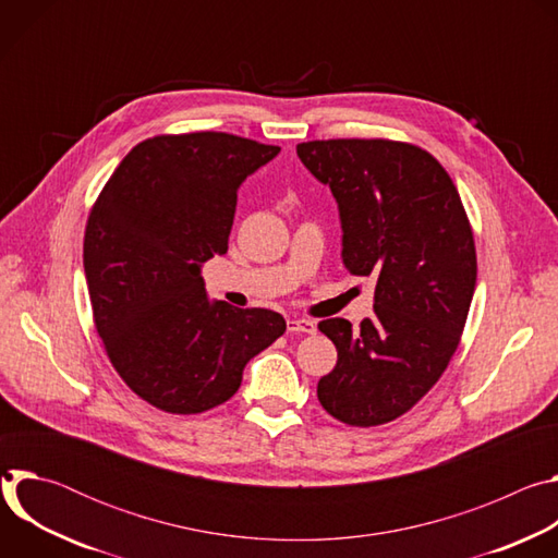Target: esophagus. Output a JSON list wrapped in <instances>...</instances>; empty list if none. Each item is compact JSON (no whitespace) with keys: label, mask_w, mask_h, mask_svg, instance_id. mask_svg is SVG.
Here are the masks:
<instances>
[{"label":"esophagus","mask_w":558,"mask_h":558,"mask_svg":"<svg viewBox=\"0 0 558 558\" xmlns=\"http://www.w3.org/2000/svg\"><path fill=\"white\" fill-rule=\"evenodd\" d=\"M287 331L289 333H315V323L306 320V317H289Z\"/></svg>","instance_id":"esophagus-1"}]
</instances>
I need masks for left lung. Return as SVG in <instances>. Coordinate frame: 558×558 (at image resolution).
<instances>
[{
  "label": "left lung",
  "instance_id": "1",
  "mask_svg": "<svg viewBox=\"0 0 558 558\" xmlns=\"http://www.w3.org/2000/svg\"><path fill=\"white\" fill-rule=\"evenodd\" d=\"M304 168L331 187L342 263L375 280L373 315L317 325L338 349L317 400L349 426L409 413L454 355L476 282L472 227L459 192L426 149L388 138L298 143Z\"/></svg>",
  "mask_w": 558,
  "mask_h": 558
}]
</instances>
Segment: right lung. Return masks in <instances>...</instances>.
<instances>
[{
    "label": "right lung",
    "instance_id": "1",
    "mask_svg": "<svg viewBox=\"0 0 558 558\" xmlns=\"http://www.w3.org/2000/svg\"><path fill=\"white\" fill-rule=\"evenodd\" d=\"M280 151L227 132L134 145L86 225L95 327L121 379L158 411L205 413L287 329L269 308L209 302L201 265L227 254L241 183Z\"/></svg>",
    "mask_w": 558,
    "mask_h": 558
}]
</instances>
